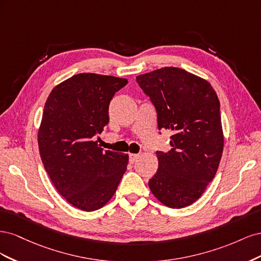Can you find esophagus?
Returning <instances> with one entry per match:
<instances>
[{"label":"esophagus","instance_id":"obj_1","mask_svg":"<svg viewBox=\"0 0 261 261\" xmlns=\"http://www.w3.org/2000/svg\"><path fill=\"white\" fill-rule=\"evenodd\" d=\"M138 158H139V154H136V153L129 154V161H130V163H135L137 161Z\"/></svg>","mask_w":261,"mask_h":261}]
</instances>
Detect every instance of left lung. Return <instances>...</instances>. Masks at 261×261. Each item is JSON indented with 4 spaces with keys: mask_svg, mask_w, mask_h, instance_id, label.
I'll list each match as a JSON object with an SVG mask.
<instances>
[{
    "mask_svg": "<svg viewBox=\"0 0 261 261\" xmlns=\"http://www.w3.org/2000/svg\"><path fill=\"white\" fill-rule=\"evenodd\" d=\"M158 114V128L172 132L171 150L156 151L159 168L149 188L164 206L179 209L198 200L215 177L224 137L220 102L203 78L178 67L136 77Z\"/></svg>",
    "mask_w": 261,
    "mask_h": 261,
    "instance_id": "obj_1",
    "label": "left lung"
}]
</instances>
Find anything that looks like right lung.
<instances>
[{"instance_id":"obj_1","label":"right lung","mask_w":261,"mask_h":261,"mask_svg":"<svg viewBox=\"0 0 261 261\" xmlns=\"http://www.w3.org/2000/svg\"><path fill=\"white\" fill-rule=\"evenodd\" d=\"M127 80L82 73L55 86L45 101L38 146L43 167L66 201L84 211L112 198L128 154L103 150L94 137L109 123V105Z\"/></svg>"}]
</instances>
